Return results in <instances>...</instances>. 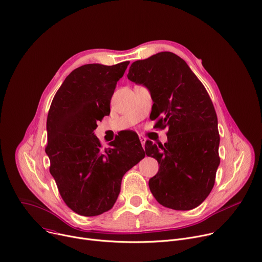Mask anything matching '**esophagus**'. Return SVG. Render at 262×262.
<instances>
[{
  "label": "esophagus",
  "mask_w": 262,
  "mask_h": 262,
  "mask_svg": "<svg viewBox=\"0 0 262 262\" xmlns=\"http://www.w3.org/2000/svg\"><path fill=\"white\" fill-rule=\"evenodd\" d=\"M139 140H140V144H142L143 147H145V144H146V140L147 138L144 136V135H139Z\"/></svg>",
  "instance_id": "34e87169"
}]
</instances>
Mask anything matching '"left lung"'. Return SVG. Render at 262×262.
<instances>
[{"mask_svg": "<svg viewBox=\"0 0 262 262\" xmlns=\"http://www.w3.org/2000/svg\"><path fill=\"white\" fill-rule=\"evenodd\" d=\"M127 76L150 91L153 118L160 116L157 126L169 128L167 143L145 145L159 165L149 180L151 193L169 209L198 207L212 191L220 163L217 115L206 88L182 57L168 51L132 63Z\"/></svg>", "mask_w": 262, "mask_h": 262, "instance_id": "1", "label": "left lung"}]
</instances>
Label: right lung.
Here are the masks:
<instances>
[{
  "mask_svg": "<svg viewBox=\"0 0 262 262\" xmlns=\"http://www.w3.org/2000/svg\"><path fill=\"white\" fill-rule=\"evenodd\" d=\"M130 62L88 64L74 69L55 93L47 117L50 173L65 204L83 216L109 211L125 173L145 157L135 133L103 150L96 123L110 113L116 84Z\"/></svg>",
  "mask_w": 262,
  "mask_h": 262,
  "instance_id": "obj_1",
  "label": "right lung"
}]
</instances>
